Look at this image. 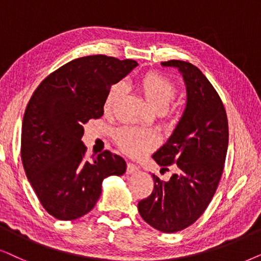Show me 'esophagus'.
Here are the masks:
<instances>
[{
    "mask_svg": "<svg viewBox=\"0 0 261 261\" xmlns=\"http://www.w3.org/2000/svg\"><path fill=\"white\" fill-rule=\"evenodd\" d=\"M136 172H138V167L136 165H134V163L128 162L127 167H126L127 174H134V173H136Z\"/></svg>",
    "mask_w": 261,
    "mask_h": 261,
    "instance_id": "obj_1",
    "label": "esophagus"
}]
</instances>
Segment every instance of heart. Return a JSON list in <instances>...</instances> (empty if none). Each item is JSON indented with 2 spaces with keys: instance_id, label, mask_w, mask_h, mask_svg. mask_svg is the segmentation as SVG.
Instances as JSON below:
<instances>
[{
  "instance_id": "b5f03b06",
  "label": "heart",
  "mask_w": 261,
  "mask_h": 261,
  "mask_svg": "<svg viewBox=\"0 0 261 261\" xmlns=\"http://www.w3.org/2000/svg\"><path fill=\"white\" fill-rule=\"evenodd\" d=\"M138 86L147 101L156 111H163L168 107L176 96V86L171 80L158 72H148L138 81ZM125 87L121 82L114 83L107 92L103 100V111L112 112L118 100L123 95ZM117 142L119 147L127 155L138 158L144 155L158 144L159 137L154 131L143 130L133 126H125L118 131Z\"/></svg>"
}]
</instances>
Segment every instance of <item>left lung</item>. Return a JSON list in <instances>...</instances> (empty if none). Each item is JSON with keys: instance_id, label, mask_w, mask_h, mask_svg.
<instances>
[{"instance_id": "8db88e82", "label": "left lung", "mask_w": 261, "mask_h": 261, "mask_svg": "<svg viewBox=\"0 0 261 261\" xmlns=\"http://www.w3.org/2000/svg\"><path fill=\"white\" fill-rule=\"evenodd\" d=\"M186 85L187 101L168 141L152 155L161 171L173 173L168 181L152 174L154 190L138 203V213L152 228L176 232L193 224L210 204L228 150V119L223 102L205 75L189 62L172 60Z\"/></svg>"}]
</instances>
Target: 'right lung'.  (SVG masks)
I'll return each mask as SVG.
<instances>
[{
    "mask_svg": "<svg viewBox=\"0 0 261 261\" xmlns=\"http://www.w3.org/2000/svg\"><path fill=\"white\" fill-rule=\"evenodd\" d=\"M135 67L105 55L86 56L43 80L23 114L21 160L27 179L51 216L71 221L88 214L101 194L103 179L123 175L126 162L105 150L85 159L83 125L103 114V100L114 83Z\"/></svg>",
    "mask_w": 261,
    "mask_h": 261,
    "instance_id": "obj_1",
    "label": "right lung"
}]
</instances>
